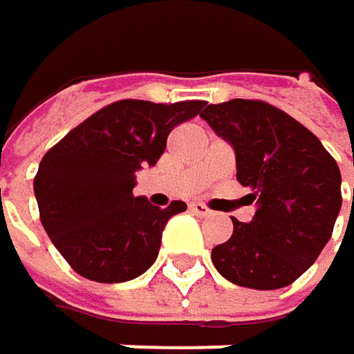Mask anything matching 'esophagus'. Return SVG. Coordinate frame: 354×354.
<instances>
[{"instance_id": "esophagus-1", "label": "esophagus", "mask_w": 354, "mask_h": 354, "mask_svg": "<svg viewBox=\"0 0 354 354\" xmlns=\"http://www.w3.org/2000/svg\"><path fill=\"white\" fill-rule=\"evenodd\" d=\"M190 212L196 214V216H209L212 212H209V207L203 205V203H190Z\"/></svg>"}]
</instances>
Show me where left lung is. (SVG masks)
I'll use <instances>...</instances> for the list:
<instances>
[{"label": "left lung", "instance_id": "1", "mask_svg": "<svg viewBox=\"0 0 354 354\" xmlns=\"http://www.w3.org/2000/svg\"><path fill=\"white\" fill-rule=\"evenodd\" d=\"M201 117L235 149L237 181L257 205L254 218H233L230 239L212 250L216 269L245 288L292 284L331 239L342 207L335 160L306 126L261 100L209 104Z\"/></svg>", "mask_w": 354, "mask_h": 354}]
</instances>
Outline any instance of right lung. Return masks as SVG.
<instances>
[{
  "mask_svg": "<svg viewBox=\"0 0 354 354\" xmlns=\"http://www.w3.org/2000/svg\"><path fill=\"white\" fill-rule=\"evenodd\" d=\"M203 100L113 102L50 147L34 179L40 222L68 265L87 280L115 284L145 273L158 259L167 222L185 212L134 196L136 171L153 167L171 130Z\"/></svg>",
  "mask_w": 354,
  "mask_h": 354,
  "instance_id": "right-lung-1",
  "label": "right lung"
}]
</instances>
